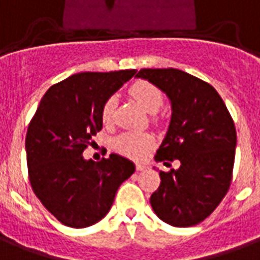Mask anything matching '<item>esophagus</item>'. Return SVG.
Returning a JSON list of instances; mask_svg holds the SVG:
<instances>
[{"mask_svg":"<svg viewBox=\"0 0 260 260\" xmlns=\"http://www.w3.org/2000/svg\"><path fill=\"white\" fill-rule=\"evenodd\" d=\"M136 169H137L138 172H141V170L148 169V166H147V165H143V164H137L136 165Z\"/></svg>","mask_w":260,"mask_h":260,"instance_id":"esophagus-1","label":"esophagus"}]
</instances>
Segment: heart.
<instances>
[{"label":"heart","mask_w":260,"mask_h":260,"mask_svg":"<svg viewBox=\"0 0 260 260\" xmlns=\"http://www.w3.org/2000/svg\"><path fill=\"white\" fill-rule=\"evenodd\" d=\"M130 95L148 112L156 113L164 105V92L158 86L147 80H137L133 83L128 88ZM116 96H109L104 102L101 109V119L104 124L111 126L115 120V111H116ZM153 137L143 133H124L117 137L115 148L123 155L130 158H143L153 145Z\"/></svg>","instance_id":"heart-1"}]
</instances>
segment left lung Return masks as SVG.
Wrapping results in <instances>:
<instances>
[{
    "mask_svg": "<svg viewBox=\"0 0 260 260\" xmlns=\"http://www.w3.org/2000/svg\"><path fill=\"white\" fill-rule=\"evenodd\" d=\"M137 77L168 95L172 119L155 160L179 169L159 172L160 184L151 206L174 227L198 224L217 208L230 188L237 133L221 96L213 87L183 70L141 69Z\"/></svg>",
    "mask_w": 260,
    "mask_h": 260,
    "instance_id": "8db88e82",
    "label": "left lung"
}]
</instances>
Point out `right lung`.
Returning <instances> with one entry per match:
<instances>
[{"instance_id": "add662e5", "label": "right lung", "mask_w": 260, "mask_h": 260, "mask_svg": "<svg viewBox=\"0 0 260 260\" xmlns=\"http://www.w3.org/2000/svg\"><path fill=\"white\" fill-rule=\"evenodd\" d=\"M137 70L84 72L54 84L27 127L29 180L45 209L65 226L95 224L111 209L117 188L136 170L117 153L98 164L83 151L102 128L104 102Z\"/></svg>"}]
</instances>
